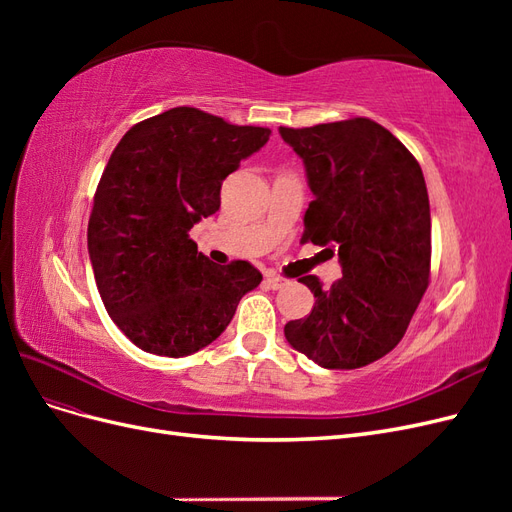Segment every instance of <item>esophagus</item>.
Instances as JSON below:
<instances>
[{
  "instance_id": "obj_1",
  "label": "esophagus",
  "mask_w": 512,
  "mask_h": 512,
  "mask_svg": "<svg viewBox=\"0 0 512 512\" xmlns=\"http://www.w3.org/2000/svg\"><path fill=\"white\" fill-rule=\"evenodd\" d=\"M265 284H267L271 290H280V288H284V286L288 284V280H284V277H280V275H267Z\"/></svg>"
}]
</instances>
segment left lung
Segmentation results:
<instances>
[{"label": "left lung", "instance_id": "1", "mask_svg": "<svg viewBox=\"0 0 512 512\" xmlns=\"http://www.w3.org/2000/svg\"><path fill=\"white\" fill-rule=\"evenodd\" d=\"M303 160L314 200L301 241L337 254L342 277L309 316L284 327L288 344L327 369L365 367L404 337L429 286L431 215L423 170L404 143L367 117L280 128Z\"/></svg>", "mask_w": 512, "mask_h": 512}]
</instances>
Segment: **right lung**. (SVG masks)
Masks as SVG:
<instances>
[{"instance_id": "add662e5", "label": "right lung", "mask_w": 512, "mask_h": 512, "mask_svg": "<svg viewBox=\"0 0 512 512\" xmlns=\"http://www.w3.org/2000/svg\"><path fill=\"white\" fill-rule=\"evenodd\" d=\"M269 134L192 106L123 134L98 183L87 250L106 312L134 346L170 359L194 354L262 282L245 260L215 265L188 232L220 209L222 181Z\"/></svg>"}]
</instances>
